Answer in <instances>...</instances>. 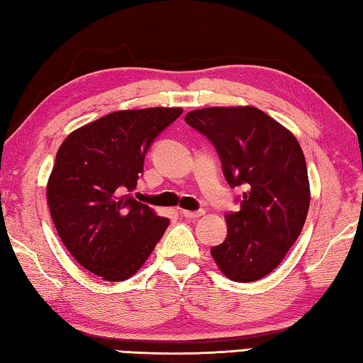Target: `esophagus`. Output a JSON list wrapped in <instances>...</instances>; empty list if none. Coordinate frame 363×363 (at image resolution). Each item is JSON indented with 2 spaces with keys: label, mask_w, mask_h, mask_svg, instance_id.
<instances>
[{
  "label": "esophagus",
  "mask_w": 363,
  "mask_h": 363,
  "mask_svg": "<svg viewBox=\"0 0 363 363\" xmlns=\"http://www.w3.org/2000/svg\"><path fill=\"white\" fill-rule=\"evenodd\" d=\"M181 213H182V217H186V218H199V217H203L206 211H203V209H199V211H182Z\"/></svg>",
  "instance_id": "esophagus-1"
}]
</instances>
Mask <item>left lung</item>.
Returning a JSON list of instances; mask_svg holds the SVG:
<instances>
[{
  "label": "left lung",
  "instance_id": "1",
  "mask_svg": "<svg viewBox=\"0 0 363 363\" xmlns=\"http://www.w3.org/2000/svg\"><path fill=\"white\" fill-rule=\"evenodd\" d=\"M186 123L215 146L229 186L243 190L212 257L229 279L257 281L281 264L304 226L311 190L303 150L256 107H207L189 112Z\"/></svg>",
  "mask_w": 363,
  "mask_h": 363
}]
</instances>
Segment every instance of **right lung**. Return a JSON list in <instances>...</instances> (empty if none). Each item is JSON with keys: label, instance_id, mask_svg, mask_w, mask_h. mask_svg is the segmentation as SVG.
<instances>
[{"label": "right lung", "instance_id": "1", "mask_svg": "<svg viewBox=\"0 0 363 363\" xmlns=\"http://www.w3.org/2000/svg\"><path fill=\"white\" fill-rule=\"evenodd\" d=\"M182 109L118 111L76 129L56 154L46 187L60 240L90 273L125 281L137 273L169 220L133 198L146 152Z\"/></svg>", "mask_w": 363, "mask_h": 363}]
</instances>
